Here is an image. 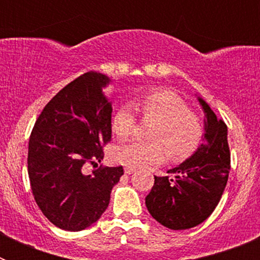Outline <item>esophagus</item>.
Returning a JSON list of instances; mask_svg holds the SVG:
<instances>
[{
    "instance_id": "esophagus-1",
    "label": "esophagus",
    "mask_w": 260,
    "mask_h": 260,
    "mask_svg": "<svg viewBox=\"0 0 260 260\" xmlns=\"http://www.w3.org/2000/svg\"><path fill=\"white\" fill-rule=\"evenodd\" d=\"M133 172H134V168H132V167H126L125 168V173L126 174H132Z\"/></svg>"
}]
</instances>
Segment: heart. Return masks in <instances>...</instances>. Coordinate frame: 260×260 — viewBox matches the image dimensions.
<instances>
[{
    "label": "heart",
    "mask_w": 260,
    "mask_h": 260,
    "mask_svg": "<svg viewBox=\"0 0 260 260\" xmlns=\"http://www.w3.org/2000/svg\"><path fill=\"white\" fill-rule=\"evenodd\" d=\"M134 105L144 119L157 121L152 128L151 141H132L119 144L112 151V158L126 167L161 164L168 153L180 161L198 150L204 137L201 117L191 112L183 99L176 93L160 89L134 100ZM138 116L132 104H123L114 112L112 128L118 138H128L137 128Z\"/></svg>",
    "instance_id": "b5f03b06"
}]
</instances>
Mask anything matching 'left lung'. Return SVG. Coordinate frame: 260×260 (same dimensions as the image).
<instances>
[{
    "label": "left lung",
    "mask_w": 260,
    "mask_h": 260,
    "mask_svg": "<svg viewBox=\"0 0 260 260\" xmlns=\"http://www.w3.org/2000/svg\"><path fill=\"white\" fill-rule=\"evenodd\" d=\"M199 103L207 117L203 143L191 157L168 171L169 176H155L146 197L153 219L173 231L192 228L207 219L221 199L231 171L226 125L204 100Z\"/></svg>",
    "instance_id": "obj_1"
}]
</instances>
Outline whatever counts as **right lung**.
Listing matches in <instances>:
<instances>
[{"label": "right lung", "mask_w": 260, "mask_h": 260, "mask_svg": "<svg viewBox=\"0 0 260 260\" xmlns=\"http://www.w3.org/2000/svg\"><path fill=\"white\" fill-rule=\"evenodd\" d=\"M109 78L88 71L78 77L44 107L28 143V177L41 212L52 224L78 232L98 221L110 191L123 174L122 167L88 164L104 157L112 141V105L102 88Z\"/></svg>", "instance_id": "obj_1"}]
</instances>
